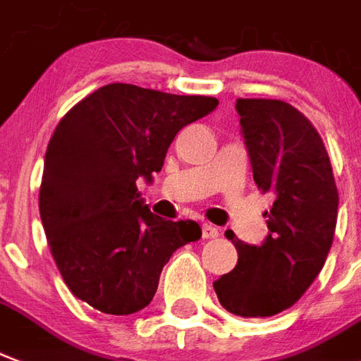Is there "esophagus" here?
<instances>
[{
  "mask_svg": "<svg viewBox=\"0 0 361 361\" xmlns=\"http://www.w3.org/2000/svg\"><path fill=\"white\" fill-rule=\"evenodd\" d=\"M220 235V231L210 226V224H202V239H216Z\"/></svg>",
  "mask_w": 361,
  "mask_h": 361,
  "instance_id": "esophagus-1",
  "label": "esophagus"
}]
</instances>
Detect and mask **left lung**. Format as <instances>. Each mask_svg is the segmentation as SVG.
Returning <instances> with one entry per match:
<instances>
[{
    "instance_id": "1",
    "label": "left lung",
    "mask_w": 361,
    "mask_h": 361,
    "mask_svg": "<svg viewBox=\"0 0 361 361\" xmlns=\"http://www.w3.org/2000/svg\"><path fill=\"white\" fill-rule=\"evenodd\" d=\"M235 109L256 185L276 201L264 212L269 233L262 245L229 233L239 260L214 290L235 316L268 317L290 308L322 271L338 191L322 137L300 111L277 99H237Z\"/></svg>"
}]
</instances>
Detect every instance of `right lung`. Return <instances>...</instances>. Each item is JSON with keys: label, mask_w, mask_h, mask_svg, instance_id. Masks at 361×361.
I'll use <instances>...</instances> for the list:
<instances>
[{"label": "right lung", "mask_w": 361, "mask_h": 361, "mask_svg": "<svg viewBox=\"0 0 361 361\" xmlns=\"http://www.w3.org/2000/svg\"><path fill=\"white\" fill-rule=\"evenodd\" d=\"M216 106L204 95L109 84L59 122L45 151L39 216L76 298L103 314H135L153 300L170 256L201 239L197 221L154 216L135 181H153L176 133Z\"/></svg>", "instance_id": "add662e5"}]
</instances>
